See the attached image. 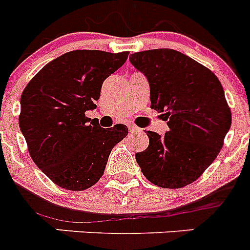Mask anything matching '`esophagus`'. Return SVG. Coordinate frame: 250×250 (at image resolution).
<instances>
[{"mask_svg": "<svg viewBox=\"0 0 250 250\" xmlns=\"http://www.w3.org/2000/svg\"><path fill=\"white\" fill-rule=\"evenodd\" d=\"M129 130H130V132L140 131V129H139L138 126H135V125H132V124H130V125H129Z\"/></svg>", "mask_w": 250, "mask_h": 250, "instance_id": "1", "label": "esophagus"}]
</instances>
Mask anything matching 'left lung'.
I'll list each match as a JSON object with an SVG mask.
<instances>
[{
  "instance_id": "left-lung-1",
  "label": "left lung",
  "mask_w": 250,
  "mask_h": 250,
  "mask_svg": "<svg viewBox=\"0 0 250 250\" xmlns=\"http://www.w3.org/2000/svg\"><path fill=\"white\" fill-rule=\"evenodd\" d=\"M146 76L150 107L161 112L169 131H146L149 146L135 155L154 185L178 189L202 176L215 160L231 125L224 90L213 71L171 48L141 51L130 56Z\"/></svg>"
}]
</instances>
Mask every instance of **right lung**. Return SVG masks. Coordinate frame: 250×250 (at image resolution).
<instances>
[{
	"mask_svg": "<svg viewBox=\"0 0 250 250\" xmlns=\"http://www.w3.org/2000/svg\"><path fill=\"white\" fill-rule=\"evenodd\" d=\"M127 56V51H70L43 66L22 92L19 124L28 152L60 188L81 191L96 184L112 147L127 135L126 125L104 129L85 115Z\"/></svg>",
	"mask_w": 250,
	"mask_h": 250,
	"instance_id": "right-lung-1",
	"label": "right lung"
}]
</instances>
